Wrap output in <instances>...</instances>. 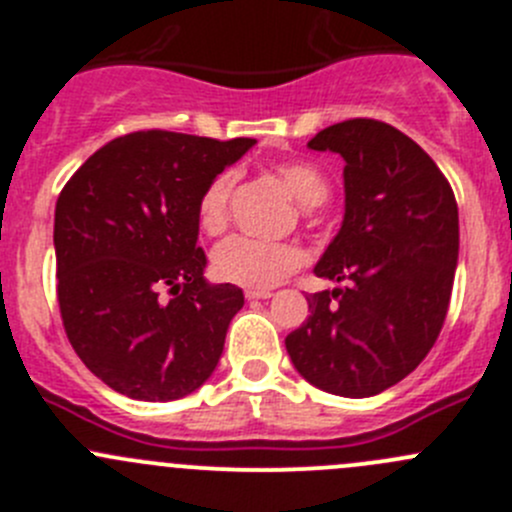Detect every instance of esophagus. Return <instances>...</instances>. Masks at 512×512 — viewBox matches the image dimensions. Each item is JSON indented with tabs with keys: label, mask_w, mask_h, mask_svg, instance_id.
Here are the masks:
<instances>
[{
	"label": "esophagus",
	"mask_w": 512,
	"mask_h": 512,
	"mask_svg": "<svg viewBox=\"0 0 512 512\" xmlns=\"http://www.w3.org/2000/svg\"><path fill=\"white\" fill-rule=\"evenodd\" d=\"M246 299H271V291L269 289H246Z\"/></svg>",
	"instance_id": "1"
}]
</instances>
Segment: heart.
<instances>
[{
	"label": "heart",
	"mask_w": 512,
	"mask_h": 512,
	"mask_svg": "<svg viewBox=\"0 0 512 512\" xmlns=\"http://www.w3.org/2000/svg\"><path fill=\"white\" fill-rule=\"evenodd\" d=\"M291 196L301 206H319L329 196V180L316 165L304 160H286L276 165ZM233 170H221L203 186L196 201V221L203 233L216 236L226 228L228 198L233 191ZM304 264V251L289 241H261L251 236H231L218 243L211 253V271L223 284L246 289H269L294 274Z\"/></svg>",
	"instance_id": "1"
}]
</instances>
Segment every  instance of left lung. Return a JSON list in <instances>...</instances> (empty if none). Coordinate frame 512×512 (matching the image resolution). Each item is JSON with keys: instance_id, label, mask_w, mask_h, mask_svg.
Segmentation results:
<instances>
[{"instance_id": "left-lung-1", "label": "left lung", "mask_w": 512, "mask_h": 512, "mask_svg": "<svg viewBox=\"0 0 512 512\" xmlns=\"http://www.w3.org/2000/svg\"><path fill=\"white\" fill-rule=\"evenodd\" d=\"M309 148L347 160L342 231L314 269L347 286L306 296L311 314L286 352L314 387L372 397L417 369L440 337L460 248L455 193L435 160L382 120L329 125Z\"/></svg>"}]
</instances>
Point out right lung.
Listing matches in <instances>:
<instances>
[{"mask_svg": "<svg viewBox=\"0 0 512 512\" xmlns=\"http://www.w3.org/2000/svg\"><path fill=\"white\" fill-rule=\"evenodd\" d=\"M253 143L138 130L102 145L62 188V326L85 367L115 392L165 402L216 369L243 291L203 279L196 201Z\"/></svg>", "mask_w": 512, "mask_h": 512, "instance_id": "1", "label": "right lung"}]
</instances>
